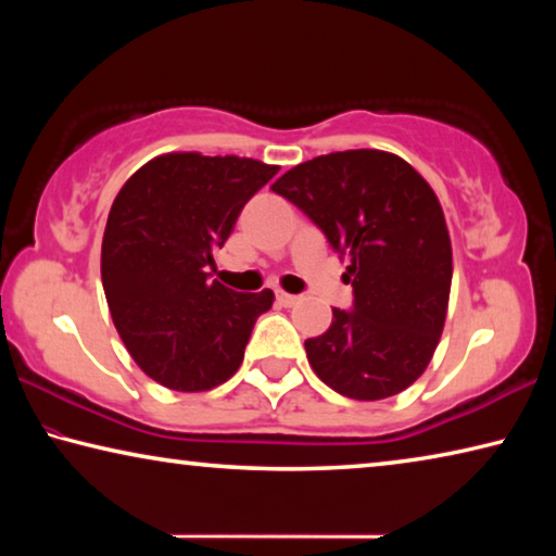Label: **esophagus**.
<instances>
[{
    "mask_svg": "<svg viewBox=\"0 0 556 556\" xmlns=\"http://www.w3.org/2000/svg\"><path fill=\"white\" fill-rule=\"evenodd\" d=\"M277 301L281 306H296L299 304V296L296 294H287V291H277Z\"/></svg>",
    "mask_w": 556,
    "mask_h": 556,
    "instance_id": "obj_1",
    "label": "esophagus"
}]
</instances>
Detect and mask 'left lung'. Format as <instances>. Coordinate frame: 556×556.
Instances as JSON below:
<instances>
[{
  "label": "left lung",
  "instance_id": "8db88e82",
  "mask_svg": "<svg viewBox=\"0 0 556 556\" xmlns=\"http://www.w3.org/2000/svg\"><path fill=\"white\" fill-rule=\"evenodd\" d=\"M271 191L348 260L353 306L333 308L328 331L304 343L314 372L351 400L407 390L437 351L454 275L437 193L404 159L378 149L316 156Z\"/></svg>",
  "mask_w": 556,
  "mask_h": 556
}]
</instances>
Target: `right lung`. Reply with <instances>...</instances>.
<instances>
[{"label": "right lung", "mask_w": 556, "mask_h": 556, "mask_svg": "<svg viewBox=\"0 0 556 556\" xmlns=\"http://www.w3.org/2000/svg\"><path fill=\"white\" fill-rule=\"evenodd\" d=\"M279 166L255 159L164 154L119 188L102 238V287L122 343L154 382L218 388L238 372L252 326L275 294L211 281L213 250Z\"/></svg>", "instance_id": "obj_1"}]
</instances>
